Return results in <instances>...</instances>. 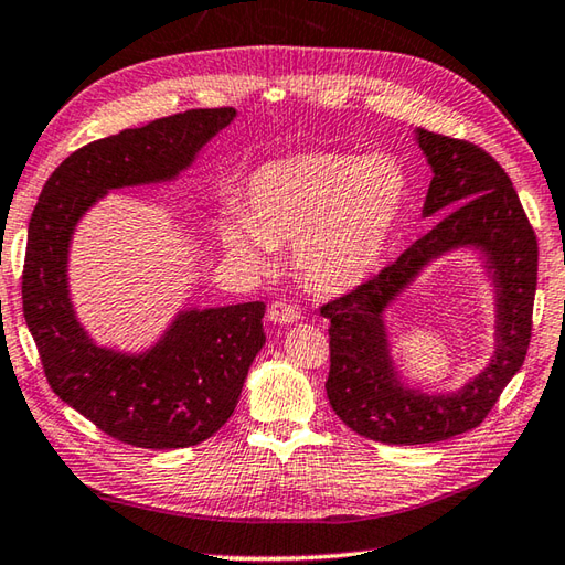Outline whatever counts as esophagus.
Here are the masks:
<instances>
[{"instance_id": "obj_1", "label": "esophagus", "mask_w": 565, "mask_h": 565, "mask_svg": "<svg viewBox=\"0 0 565 565\" xmlns=\"http://www.w3.org/2000/svg\"><path fill=\"white\" fill-rule=\"evenodd\" d=\"M268 319L273 324H290V321L299 319V309L295 305H287L282 299H278V302H273L268 307Z\"/></svg>"}]
</instances>
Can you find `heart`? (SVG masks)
I'll use <instances>...</instances> for the list:
<instances>
[{
  "mask_svg": "<svg viewBox=\"0 0 565 565\" xmlns=\"http://www.w3.org/2000/svg\"><path fill=\"white\" fill-rule=\"evenodd\" d=\"M409 192L395 156L295 153L253 172L244 206H226L218 234L232 256L258 268L290 241L295 268L309 287L349 292L377 270Z\"/></svg>",
  "mask_w": 565,
  "mask_h": 565,
  "instance_id": "obj_1",
  "label": "heart"
}]
</instances>
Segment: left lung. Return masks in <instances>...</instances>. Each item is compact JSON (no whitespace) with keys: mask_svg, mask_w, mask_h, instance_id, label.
Masks as SVG:
<instances>
[{"mask_svg":"<svg viewBox=\"0 0 565 565\" xmlns=\"http://www.w3.org/2000/svg\"><path fill=\"white\" fill-rule=\"evenodd\" d=\"M434 172L424 216L427 236L373 280L321 307L331 321L327 397L339 419L380 444H434L476 429L524 365L532 339L539 248L512 180L482 148L414 129ZM473 249L493 285L495 349L489 365L456 391L427 394L401 377L384 315L434 259Z\"/></svg>","mask_w":565,"mask_h":565,"instance_id":"obj_1","label":"left lung"}]
</instances>
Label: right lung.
<instances>
[{
  "label": "right lung",
  "instance_id": "1",
  "mask_svg": "<svg viewBox=\"0 0 565 565\" xmlns=\"http://www.w3.org/2000/svg\"><path fill=\"white\" fill-rule=\"evenodd\" d=\"M234 119L236 109H190L87 143L53 170L31 214L21 299L45 377L117 441L160 451L222 429L266 343V305L188 307L143 351L102 347L71 297L75 228L111 190L175 182Z\"/></svg>",
  "mask_w": 565,
  "mask_h": 565
}]
</instances>
